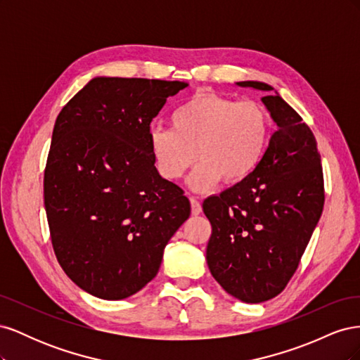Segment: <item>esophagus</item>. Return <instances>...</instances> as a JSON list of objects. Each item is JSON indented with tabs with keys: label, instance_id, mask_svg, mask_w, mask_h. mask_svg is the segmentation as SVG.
<instances>
[{
	"label": "esophagus",
	"instance_id": "obj_1",
	"mask_svg": "<svg viewBox=\"0 0 360 360\" xmlns=\"http://www.w3.org/2000/svg\"><path fill=\"white\" fill-rule=\"evenodd\" d=\"M191 207H192V214H195V216L202 212V207H201V202L198 201V198L191 197Z\"/></svg>",
	"mask_w": 360,
	"mask_h": 360
}]
</instances>
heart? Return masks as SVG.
Listing matches in <instances>:
<instances>
[{
  "label": "heart",
  "instance_id": "obj_1",
  "mask_svg": "<svg viewBox=\"0 0 360 360\" xmlns=\"http://www.w3.org/2000/svg\"><path fill=\"white\" fill-rule=\"evenodd\" d=\"M271 136V117L254 101L200 93L179 105L171 127L153 129L151 153L162 177L177 180L197 159L191 188L205 191L222 179L243 181L264 159Z\"/></svg>",
  "mask_w": 360,
  "mask_h": 360
}]
</instances>
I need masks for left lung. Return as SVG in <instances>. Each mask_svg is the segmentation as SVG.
<instances>
[{
  "instance_id": "left-lung-1",
  "label": "left lung",
  "mask_w": 360,
  "mask_h": 360,
  "mask_svg": "<svg viewBox=\"0 0 360 360\" xmlns=\"http://www.w3.org/2000/svg\"><path fill=\"white\" fill-rule=\"evenodd\" d=\"M237 84L274 90L257 81ZM263 102L278 124L264 159L252 176L202 204L212 224L207 264L226 292L246 303L266 302L287 287L324 205L312 130L281 96L269 93Z\"/></svg>"
}]
</instances>
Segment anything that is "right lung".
I'll return each mask as SVG.
<instances>
[{"label": "right lung", "instance_id": "obj_1", "mask_svg": "<svg viewBox=\"0 0 360 360\" xmlns=\"http://www.w3.org/2000/svg\"><path fill=\"white\" fill-rule=\"evenodd\" d=\"M184 86L94 78L57 117L43 177L51 242L64 274L96 297L126 299L148 284L191 214L150 146L151 120Z\"/></svg>", "mask_w": 360, "mask_h": 360}]
</instances>
